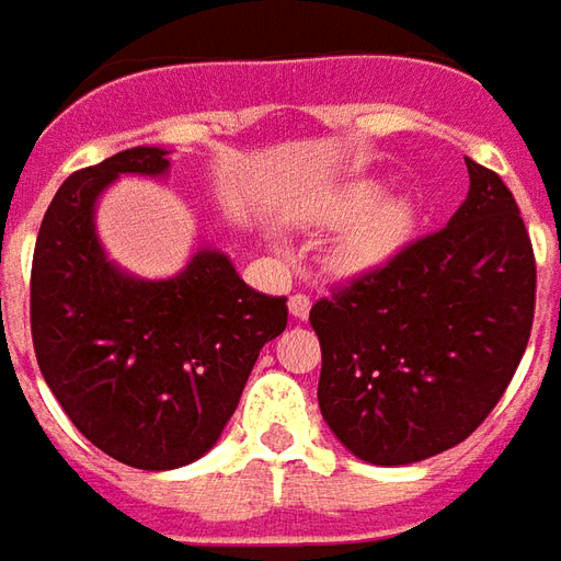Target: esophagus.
<instances>
[{"label":"esophagus","mask_w":561,"mask_h":561,"mask_svg":"<svg viewBox=\"0 0 561 561\" xmlns=\"http://www.w3.org/2000/svg\"><path fill=\"white\" fill-rule=\"evenodd\" d=\"M309 309H312V304H309L306 294H294L291 300H288V312H291V318H297V321H306V318H309Z\"/></svg>","instance_id":"obj_1"}]
</instances>
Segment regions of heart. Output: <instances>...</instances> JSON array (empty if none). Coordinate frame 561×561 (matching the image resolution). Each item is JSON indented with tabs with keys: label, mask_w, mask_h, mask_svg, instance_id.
Segmentation results:
<instances>
[{
	"label": "heart",
	"mask_w": 561,
	"mask_h": 561,
	"mask_svg": "<svg viewBox=\"0 0 561 561\" xmlns=\"http://www.w3.org/2000/svg\"><path fill=\"white\" fill-rule=\"evenodd\" d=\"M342 225L333 257L345 273H373L397 257L414 228V204L405 195H381L376 180L340 185L321 204V219Z\"/></svg>",
	"instance_id": "1"
}]
</instances>
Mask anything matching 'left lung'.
<instances>
[{
	"label": "left lung",
	"instance_id": "left-lung-1",
	"mask_svg": "<svg viewBox=\"0 0 561 561\" xmlns=\"http://www.w3.org/2000/svg\"><path fill=\"white\" fill-rule=\"evenodd\" d=\"M466 168L469 195L442 231L309 312L321 417L373 466L421 462L469 438L529 342V233L499 173Z\"/></svg>",
	"mask_w": 561,
	"mask_h": 561
}]
</instances>
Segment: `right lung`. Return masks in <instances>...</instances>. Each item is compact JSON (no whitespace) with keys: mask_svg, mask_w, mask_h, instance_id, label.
I'll use <instances>...</instances> for the list:
<instances>
[{"mask_svg":"<svg viewBox=\"0 0 561 561\" xmlns=\"http://www.w3.org/2000/svg\"><path fill=\"white\" fill-rule=\"evenodd\" d=\"M171 149L131 147L59 185L32 257V342L71 423L131 469L188 466L219 442L285 297L249 288L209 243L147 279L111 261L95 209L119 176L164 180Z\"/></svg>","mask_w":561,"mask_h":561,"instance_id":"right-lung-1","label":"right lung"}]
</instances>
